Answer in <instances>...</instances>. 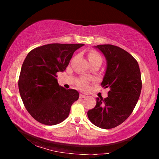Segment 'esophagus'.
<instances>
[{"label":"esophagus","mask_w":159,"mask_h":159,"mask_svg":"<svg viewBox=\"0 0 159 159\" xmlns=\"http://www.w3.org/2000/svg\"><path fill=\"white\" fill-rule=\"evenodd\" d=\"M86 98V95H85L84 94H80V98Z\"/></svg>","instance_id":"obj_1"}]
</instances>
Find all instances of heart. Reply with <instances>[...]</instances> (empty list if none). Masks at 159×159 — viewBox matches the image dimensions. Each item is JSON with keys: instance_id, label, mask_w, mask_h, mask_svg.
I'll return each instance as SVG.
<instances>
[{"instance_id": "1", "label": "heart", "mask_w": 159, "mask_h": 159, "mask_svg": "<svg viewBox=\"0 0 159 159\" xmlns=\"http://www.w3.org/2000/svg\"><path fill=\"white\" fill-rule=\"evenodd\" d=\"M88 60H89L90 61L95 60H102V57L98 53H97L95 52H91L89 54V55H88ZM78 85H79L80 88H86L88 86V83L85 80H79V83H78Z\"/></svg>"}]
</instances>
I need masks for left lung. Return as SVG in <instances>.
<instances>
[{
	"mask_svg": "<svg viewBox=\"0 0 159 159\" xmlns=\"http://www.w3.org/2000/svg\"><path fill=\"white\" fill-rule=\"evenodd\" d=\"M94 48L106 58L101 85L110 90L107 98L96 99V106L88 111V116L95 125L110 129L124 122L136 106L142 90L140 70L135 59L122 48L109 44Z\"/></svg>",
	"mask_w": 159,
	"mask_h": 159,
	"instance_id": "left-lung-1",
	"label": "left lung"
}]
</instances>
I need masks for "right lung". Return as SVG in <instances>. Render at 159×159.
I'll return each instance as SVG.
<instances>
[{"instance_id": "add662e5", "label": "right lung", "mask_w": 159, "mask_h": 159, "mask_svg": "<svg viewBox=\"0 0 159 159\" xmlns=\"http://www.w3.org/2000/svg\"><path fill=\"white\" fill-rule=\"evenodd\" d=\"M84 44L52 43L28 53L21 66L18 85L25 108L35 120L47 125L68 117L79 93L58 84L57 72H63L73 54Z\"/></svg>"}]
</instances>
